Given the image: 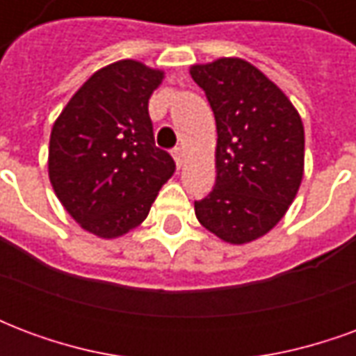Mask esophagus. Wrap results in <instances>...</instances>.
I'll return each instance as SVG.
<instances>
[{
	"mask_svg": "<svg viewBox=\"0 0 356 356\" xmlns=\"http://www.w3.org/2000/svg\"><path fill=\"white\" fill-rule=\"evenodd\" d=\"M171 156H173V160L177 163V168H183V163H185V150L181 147H175L171 150Z\"/></svg>",
	"mask_w": 356,
	"mask_h": 356,
	"instance_id": "obj_1",
	"label": "esophagus"
}]
</instances>
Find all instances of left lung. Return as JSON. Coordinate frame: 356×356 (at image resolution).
<instances>
[{"instance_id":"8db88e82","label":"left lung","mask_w":356,"mask_h":356,"mask_svg":"<svg viewBox=\"0 0 356 356\" xmlns=\"http://www.w3.org/2000/svg\"><path fill=\"white\" fill-rule=\"evenodd\" d=\"M191 76L217 125L216 186L194 211L221 240L246 244L270 231L298 194L303 124L288 97L242 58L196 65Z\"/></svg>"}]
</instances>
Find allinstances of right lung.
<instances>
[{
    "instance_id": "1",
    "label": "right lung",
    "mask_w": 356,
    "mask_h": 356,
    "mask_svg": "<svg viewBox=\"0 0 356 356\" xmlns=\"http://www.w3.org/2000/svg\"><path fill=\"white\" fill-rule=\"evenodd\" d=\"M163 78L137 60L95 72L53 125L49 179L86 231L116 238L147 219L175 162L156 147L148 99Z\"/></svg>"
}]
</instances>
